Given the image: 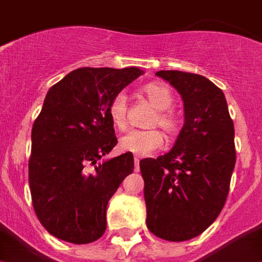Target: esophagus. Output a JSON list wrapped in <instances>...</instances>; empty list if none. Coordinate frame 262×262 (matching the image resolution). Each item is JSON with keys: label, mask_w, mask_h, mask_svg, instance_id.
<instances>
[{"label": "esophagus", "mask_w": 262, "mask_h": 262, "mask_svg": "<svg viewBox=\"0 0 262 262\" xmlns=\"http://www.w3.org/2000/svg\"><path fill=\"white\" fill-rule=\"evenodd\" d=\"M135 171H140V159L138 157H135Z\"/></svg>", "instance_id": "34e87169"}]
</instances>
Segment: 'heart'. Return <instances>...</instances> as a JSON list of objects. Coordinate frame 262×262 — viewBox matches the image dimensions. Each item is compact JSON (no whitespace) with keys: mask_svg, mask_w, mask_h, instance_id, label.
Segmentation results:
<instances>
[{"mask_svg":"<svg viewBox=\"0 0 262 262\" xmlns=\"http://www.w3.org/2000/svg\"><path fill=\"white\" fill-rule=\"evenodd\" d=\"M142 94L155 110L150 117L148 130H130L120 138V148L138 156H146L164 145V136L155 126H160L167 136H175L180 129V120L169 107L173 103V95L164 83H149L142 89ZM109 117L113 125L121 130L127 126V99L124 91L117 93L109 103Z\"/></svg>","mask_w":262,"mask_h":262,"instance_id":"heart-1","label":"heart"}]
</instances>
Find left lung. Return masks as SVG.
<instances>
[{
  "instance_id": "left-lung-1",
  "label": "left lung",
  "mask_w": 262,
  "mask_h": 262,
  "mask_svg": "<svg viewBox=\"0 0 262 262\" xmlns=\"http://www.w3.org/2000/svg\"><path fill=\"white\" fill-rule=\"evenodd\" d=\"M184 102V125L171 150L142 159L146 226L167 241H187L222 211L235 165L234 124L220 87L198 74L157 71Z\"/></svg>"
}]
</instances>
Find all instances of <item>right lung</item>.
<instances>
[{
  "label": "right lung",
  "mask_w": 262,
  "mask_h": 262,
  "mask_svg": "<svg viewBox=\"0 0 262 262\" xmlns=\"http://www.w3.org/2000/svg\"><path fill=\"white\" fill-rule=\"evenodd\" d=\"M142 71L74 70L51 87L32 127L29 187L40 223L54 237L90 244L106 230V207L135 169L130 152L98 163L116 146L112 98Z\"/></svg>",
  "instance_id": "1"
}]
</instances>
